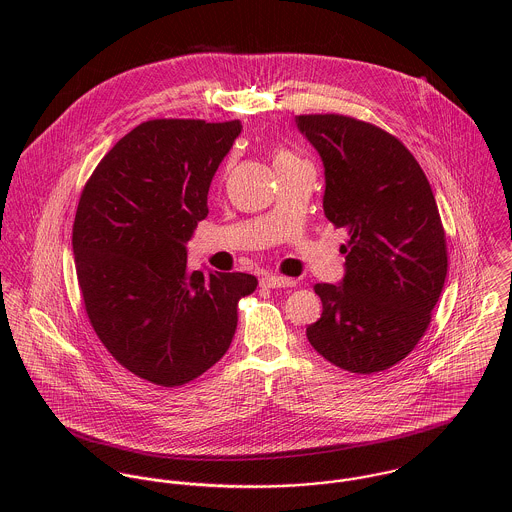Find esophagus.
<instances>
[{
	"mask_svg": "<svg viewBox=\"0 0 512 512\" xmlns=\"http://www.w3.org/2000/svg\"><path fill=\"white\" fill-rule=\"evenodd\" d=\"M262 284L268 288H293L295 286L293 280L284 278V276H266V278H262Z\"/></svg>",
	"mask_w": 512,
	"mask_h": 512,
	"instance_id": "34e87169",
	"label": "esophagus"
}]
</instances>
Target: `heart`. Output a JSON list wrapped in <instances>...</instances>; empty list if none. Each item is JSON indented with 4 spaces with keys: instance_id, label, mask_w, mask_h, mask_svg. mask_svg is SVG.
<instances>
[{
    "instance_id": "b5f03b06",
    "label": "heart",
    "mask_w": 512,
    "mask_h": 512,
    "mask_svg": "<svg viewBox=\"0 0 512 512\" xmlns=\"http://www.w3.org/2000/svg\"><path fill=\"white\" fill-rule=\"evenodd\" d=\"M288 159H293V155L288 153V151H284V149L274 153V163H282V161H288Z\"/></svg>"
}]
</instances>
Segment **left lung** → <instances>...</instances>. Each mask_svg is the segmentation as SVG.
<instances>
[{
    "label": "left lung",
    "instance_id": "1",
    "mask_svg": "<svg viewBox=\"0 0 512 512\" xmlns=\"http://www.w3.org/2000/svg\"><path fill=\"white\" fill-rule=\"evenodd\" d=\"M325 167L323 211L349 230L345 278L317 284L311 347L339 368L386 370L424 337L447 276L445 232L426 173L392 134L339 114L295 118Z\"/></svg>",
    "mask_w": 512,
    "mask_h": 512
}]
</instances>
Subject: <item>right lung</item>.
<instances>
[{
  "mask_svg": "<svg viewBox=\"0 0 512 512\" xmlns=\"http://www.w3.org/2000/svg\"><path fill=\"white\" fill-rule=\"evenodd\" d=\"M238 120H149L94 169L78 201L73 252L86 315L136 376L181 386L228 351L250 274L191 272L187 242L238 138Z\"/></svg>",
  "mask_w": 512,
  "mask_h": 512,
  "instance_id": "obj_1",
  "label": "right lung"
}]
</instances>
